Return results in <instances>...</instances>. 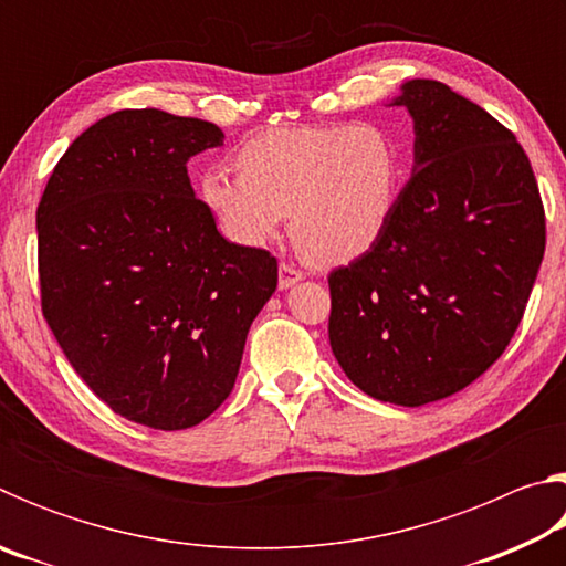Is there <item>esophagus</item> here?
I'll list each match as a JSON object with an SVG mask.
<instances>
[{
	"label": "esophagus",
	"mask_w": 566,
	"mask_h": 566,
	"mask_svg": "<svg viewBox=\"0 0 566 566\" xmlns=\"http://www.w3.org/2000/svg\"><path fill=\"white\" fill-rule=\"evenodd\" d=\"M300 280H304V274L296 270L294 264L290 262L280 264V290H290V286H294Z\"/></svg>",
	"instance_id": "34e87169"
}]
</instances>
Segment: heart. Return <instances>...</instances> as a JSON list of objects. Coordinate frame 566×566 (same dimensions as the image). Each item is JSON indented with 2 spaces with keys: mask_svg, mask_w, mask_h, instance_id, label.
Here are the masks:
<instances>
[{
  "mask_svg": "<svg viewBox=\"0 0 566 566\" xmlns=\"http://www.w3.org/2000/svg\"><path fill=\"white\" fill-rule=\"evenodd\" d=\"M237 171L207 169L199 197L227 239L262 247L292 214L294 244L322 266L377 242L397 207L401 151L375 122L276 127L237 149Z\"/></svg>",
  "mask_w": 566,
  "mask_h": 566,
  "instance_id": "b5f03b06",
  "label": "heart"
}]
</instances>
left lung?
Listing matches in <instances>:
<instances>
[{
  "label": "left lung",
  "mask_w": 566,
  "mask_h": 566,
  "mask_svg": "<svg viewBox=\"0 0 566 566\" xmlns=\"http://www.w3.org/2000/svg\"><path fill=\"white\" fill-rule=\"evenodd\" d=\"M395 104L415 119V175L377 242L329 274V344L369 397L421 407L502 357L547 222L530 157L490 112L434 80Z\"/></svg>",
  "instance_id": "obj_1"
}]
</instances>
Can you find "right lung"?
Here are the masks:
<instances>
[{
    "mask_svg": "<svg viewBox=\"0 0 566 566\" xmlns=\"http://www.w3.org/2000/svg\"><path fill=\"white\" fill-rule=\"evenodd\" d=\"M212 122L122 109L56 161L36 207L42 314L94 395L151 429L195 427L234 387L276 260L217 232L187 177Z\"/></svg>",
    "mask_w": 566,
    "mask_h": 566,
    "instance_id": "add662e5",
    "label": "right lung"
}]
</instances>
